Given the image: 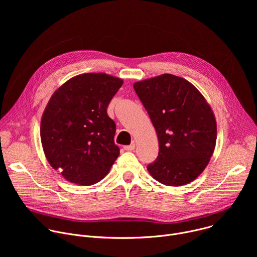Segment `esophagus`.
I'll list each match as a JSON object with an SVG mask.
<instances>
[{"mask_svg": "<svg viewBox=\"0 0 257 257\" xmlns=\"http://www.w3.org/2000/svg\"><path fill=\"white\" fill-rule=\"evenodd\" d=\"M134 149H135V143H134V142L131 143L130 145H125V146H124V150H125V151H128V152H129V151H134Z\"/></svg>", "mask_w": 257, "mask_h": 257, "instance_id": "esophagus-1", "label": "esophagus"}]
</instances>
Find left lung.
<instances>
[{"label":"left lung","mask_w":257,"mask_h":257,"mask_svg":"<svg viewBox=\"0 0 257 257\" xmlns=\"http://www.w3.org/2000/svg\"><path fill=\"white\" fill-rule=\"evenodd\" d=\"M159 138V156L148 166L166 186L194 181L214 152L216 121L211 106L188 80L162 74L133 84Z\"/></svg>","instance_id":"obj_1"}]
</instances>
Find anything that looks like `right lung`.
<instances>
[{"label": "right lung", "mask_w": 257, "mask_h": 257, "mask_svg": "<svg viewBox=\"0 0 257 257\" xmlns=\"http://www.w3.org/2000/svg\"><path fill=\"white\" fill-rule=\"evenodd\" d=\"M123 79L83 73L67 80L51 96L41 122L45 156L69 182L89 186L103 179L120 155L116 124L106 107Z\"/></svg>", "instance_id": "1"}]
</instances>
